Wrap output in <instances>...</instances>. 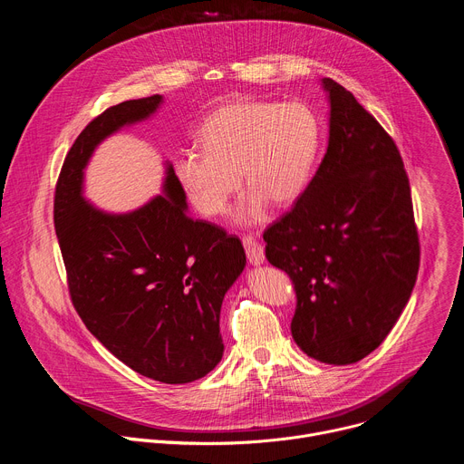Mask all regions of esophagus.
Masks as SVG:
<instances>
[{
  "mask_svg": "<svg viewBox=\"0 0 464 464\" xmlns=\"http://www.w3.org/2000/svg\"><path fill=\"white\" fill-rule=\"evenodd\" d=\"M242 244H244L249 264H253V266H258V264L264 262V247L255 237H244Z\"/></svg>",
  "mask_w": 464,
  "mask_h": 464,
  "instance_id": "1",
  "label": "esophagus"
}]
</instances>
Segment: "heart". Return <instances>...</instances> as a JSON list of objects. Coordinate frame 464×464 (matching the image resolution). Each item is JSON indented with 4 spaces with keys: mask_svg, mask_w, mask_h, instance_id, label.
<instances>
[{
    "mask_svg": "<svg viewBox=\"0 0 464 464\" xmlns=\"http://www.w3.org/2000/svg\"><path fill=\"white\" fill-rule=\"evenodd\" d=\"M317 115L303 102L244 101L215 110L200 126L204 152L185 150L172 172L192 206L206 217L226 211L242 179L249 188L238 211L244 222L295 202L308 185L319 149Z\"/></svg>",
    "mask_w": 464,
    "mask_h": 464,
    "instance_id": "obj_1",
    "label": "heart"
}]
</instances>
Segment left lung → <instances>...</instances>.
<instances>
[{
    "label": "left lung",
    "instance_id": "obj_1",
    "mask_svg": "<svg viewBox=\"0 0 464 464\" xmlns=\"http://www.w3.org/2000/svg\"><path fill=\"white\" fill-rule=\"evenodd\" d=\"M328 147L292 211L264 231L297 304L292 336L310 358L349 365L391 333L413 292L420 244L404 161L382 124L333 79Z\"/></svg>",
    "mask_w": 464,
    "mask_h": 464
}]
</instances>
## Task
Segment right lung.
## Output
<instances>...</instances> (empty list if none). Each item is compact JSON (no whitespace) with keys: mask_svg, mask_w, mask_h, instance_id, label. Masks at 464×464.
<instances>
[{"mask_svg":"<svg viewBox=\"0 0 464 464\" xmlns=\"http://www.w3.org/2000/svg\"><path fill=\"white\" fill-rule=\"evenodd\" d=\"M161 101H124L81 131L63 160L53 215L72 303L90 333L136 372L187 383L222 360L220 308L246 266L242 242L187 215L172 165L165 194L131 213L108 215L82 198L95 147L150 117Z\"/></svg>","mask_w":464,"mask_h":464,"instance_id":"1","label":"right lung"}]
</instances>
